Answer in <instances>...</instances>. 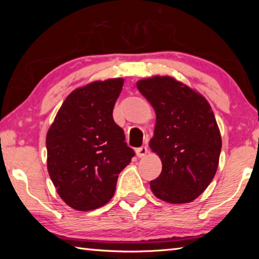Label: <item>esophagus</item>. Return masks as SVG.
Listing matches in <instances>:
<instances>
[{
	"mask_svg": "<svg viewBox=\"0 0 259 259\" xmlns=\"http://www.w3.org/2000/svg\"><path fill=\"white\" fill-rule=\"evenodd\" d=\"M147 153H148L147 146H142V147H139V148H137V150H136V154H137L138 157L145 156Z\"/></svg>",
	"mask_w": 259,
	"mask_h": 259,
	"instance_id": "34e87169",
	"label": "esophagus"
}]
</instances>
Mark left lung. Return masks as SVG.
<instances>
[{"instance_id":"8db88e82","label":"left lung","mask_w":259,"mask_h":259,"mask_svg":"<svg viewBox=\"0 0 259 259\" xmlns=\"http://www.w3.org/2000/svg\"><path fill=\"white\" fill-rule=\"evenodd\" d=\"M137 88L156 114L150 147L160 156L162 171L151 181V190L165 202H191L217 171L222 137L212 109L203 96L174 77L145 78Z\"/></svg>"}]
</instances>
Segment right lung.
Instances as JSON below:
<instances>
[{
  "label": "right lung",
  "instance_id": "right-lung-1",
  "mask_svg": "<svg viewBox=\"0 0 259 259\" xmlns=\"http://www.w3.org/2000/svg\"><path fill=\"white\" fill-rule=\"evenodd\" d=\"M122 87L123 78H109L75 89L48 130V171L60 198L75 210L106 204L135 156L113 119Z\"/></svg>",
  "mask_w": 259,
  "mask_h": 259
}]
</instances>
